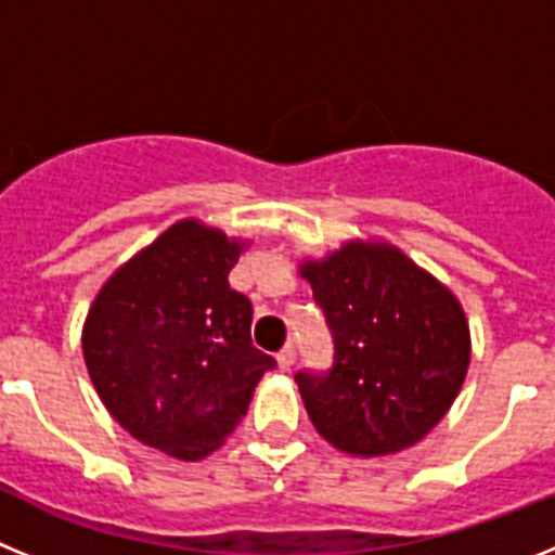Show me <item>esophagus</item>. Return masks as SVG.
<instances>
[{"instance_id":"34e87169","label":"esophagus","mask_w":555,"mask_h":555,"mask_svg":"<svg viewBox=\"0 0 555 555\" xmlns=\"http://www.w3.org/2000/svg\"><path fill=\"white\" fill-rule=\"evenodd\" d=\"M294 358H297V350H294V345H286L278 352V366H281V370H288V366L294 364Z\"/></svg>"}]
</instances>
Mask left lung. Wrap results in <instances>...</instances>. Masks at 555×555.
<instances>
[{
	"mask_svg": "<svg viewBox=\"0 0 555 555\" xmlns=\"http://www.w3.org/2000/svg\"><path fill=\"white\" fill-rule=\"evenodd\" d=\"M333 338L327 370L294 375L313 428L350 455L411 448L459 395L469 327L459 300L386 244H347L306 263Z\"/></svg>",
	"mask_w": 555,
	"mask_h": 555,
	"instance_id": "1",
	"label": "left lung"
}]
</instances>
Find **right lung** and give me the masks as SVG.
I'll return each instance as SVG.
<instances>
[{
  "instance_id": "add662e5",
  "label": "right lung",
  "mask_w": 555,
  "mask_h": 555,
  "mask_svg": "<svg viewBox=\"0 0 555 555\" xmlns=\"http://www.w3.org/2000/svg\"><path fill=\"white\" fill-rule=\"evenodd\" d=\"M238 253L219 230L178 222L102 286L82 327L113 420L175 459L219 448L278 366L253 347V302L228 283Z\"/></svg>"
}]
</instances>
